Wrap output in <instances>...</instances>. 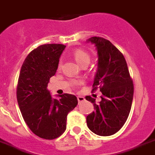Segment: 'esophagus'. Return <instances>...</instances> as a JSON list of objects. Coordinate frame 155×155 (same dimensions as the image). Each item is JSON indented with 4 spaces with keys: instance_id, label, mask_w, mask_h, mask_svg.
<instances>
[{
    "instance_id": "obj_1",
    "label": "esophagus",
    "mask_w": 155,
    "mask_h": 155,
    "mask_svg": "<svg viewBox=\"0 0 155 155\" xmlns=\"http://www.w3.org/2000/svg\"><path fill=\"white\" fill-rule=\"evenodd\" d=\"M77 99H78V102H82V101H84L85 98L83 97V96H80V95H79V96H77Z\"/></svg>"
}]
</instances>
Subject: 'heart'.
Masks as SVG:
<instances>
[{
    "instance_id": "b5f03b06",
    "label": "heart",
    "mask_w": 155,
    "mask_h": 155,
    "mask_svg": "<svg viewBox=\"0 0 155 155\" xmlns=\"http://www.w3.org/2000/svg\"><path fill=\"white\" fill-rule=\"evenodd\" d=\"M74 59L76 61L79 63L80 66H83L85 64H89L91 60V56L89 53H87L85 50H82V49H77V50H74L73 53ZM61 66V62L59 63L58 67L60 68Z\"/></svg>"
}]
</instances>
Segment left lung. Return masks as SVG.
I'll use <instances>...</instances> for the list:
<instances>
[{
    "instance_id": "left-lung-1",
    "label": "left lung",
    "mask_w": 155,
    "mask_h": 155,
    "mask_svg": "<svg viewBox=\"0 0 155 155\" xmlns=\"http://www.w3.org/2000/svg\"><path fill=\"white\" fill-rule=\"evenodd\" d=\"M87 42L95 45L98 54L92 91L99 86L102 92L97 104L95 99L86 96L95 108L86 117L87 126L98 135L110 136L122 128L130 113L134 94L132 79L125 57L110 41L93 37Z\"/></svg>"
}]
</instances>
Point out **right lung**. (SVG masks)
Wrapping results in <instances>:
<instances>
[{
    "instance_id": "obj_1",
    "label": "right lung",
    "mask_w": 155,
    "mask_h": 155,
    "mask_svg": "<svg viewBox=\"0 0 155 155\" xmlns=\"http://www.w3.org/2000/svg\"><path fill=\"white\" fill-rule=\"evenodd\" d=\"M63 44H44L32 50L26 57L19 76L17 99L26 124L33 133L44 139L60 137L66 128L69 112L77 105L74 95L64 93L53 99L47 89L56 74Z\"/></svg>"
}]
</instances>
